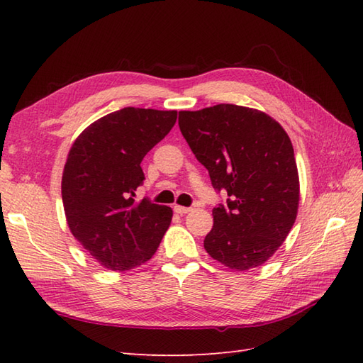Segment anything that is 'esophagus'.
Here are the masks:
<instances>
[{"instance_id":"esophagus-1","label":"esophagus","mask_w":363,"mask_h":363,"mask_svg":"<svg viewBox=\"0 0 363 363\" xmlns=\"http://www.w3.org/2000/svg\"><path fill=\"white\" fill-rule=\"evenodd\" d=\"M191 211V207H184V206H174V212L179 215H186Z\"/></svg>"}]
</instances>
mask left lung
Returning <instances> with one entry per match:
<instances>
[{
  "label": "left lung",
  "mask_w": 363,
  "mask_h": 363,
  "mask_svg": "<svg viewBox=\"0 0 363 363\" xmlns=\"http://www.w3.org/2000/svg\"><path fill=\"white\" fill-rule=\"evenodd\" d=\"M179 129L213 189L229 196L213 207L204 250L235 272L265 264L298 213L299 177L290 137L265 112L235 104L181 111Z\"/></svg>",
  "instance_id": "obj_1"
}]
</instances>
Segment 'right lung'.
I'll use <instances>...</instances> for the list:
<instances>
[{
  "label": "right lung",
  "instance_id": "obj_1",
  "mask_svg": "<svg viewBox=\"0 0 363 363\" xmlns=\"http://www.w3.org/2000/svg\"><path fill=\"white\" fill-rule=\"evenodd\" d=\"M176 118V111L125 107L91 123L72 145L62 174L67 223L104 268L128 272L145 264L172 223V207L134 196L145 179L143 157Z\"/></svg>",
  "mask_w": 363,
  "mask_h": 363
}]
</instances>
